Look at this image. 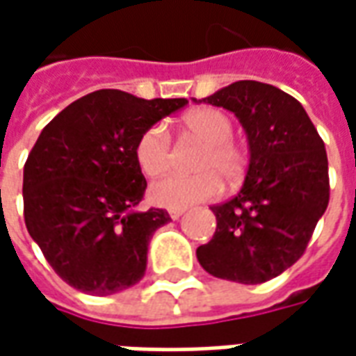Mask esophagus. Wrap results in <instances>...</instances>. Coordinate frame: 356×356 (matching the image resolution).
I'll use <instances>...</instances> for the list:
<instances>
[{"instance_id":"34e87169","label":"esophagus","mask_w":356,"mask_h":356,"mask_svg":"<svg viewBox=\"0 0 356 356\" xmlns=\"http://www.w3.org/2000/svg\"><path fill=\"white\" fill-rule=\"evenodd\" d=\"M185 213V208L183 209H170V217L171 219H179V217Z\"/></svg>"}]
</instances>
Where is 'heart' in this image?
<instances>
[{
    "mask_svg": "<svg viewBox=\"0 0 356 356\" xmlns=\"http://www.w3.org/2000/svg\"><path fill=\"white\" fill-rule=\"evenodd\" d=\"M185 129L206 147L196 160V175H168L150 186V200L156 206L183 209L198 202L216 200L223 193V179L236 185L248 171L250 154L244 145L232 139L234 124L219 108H198L183 120ZM135 162L147 177H158L171 163V135L165 125L152 124L135 143Z\"/></svg>",
    "mask_w": 356,
    "mask_h": 356,
    "instance_id": "1",
    "label": "heart"
}]
</instances>
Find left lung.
<instances>
[{"label": "left lung", "mask_w": 356, "mask_h": 356, "mask_svg": "<svg viewBox=\"0 0 356 356\" xmlns=\"http://www.w3.org/2000/svg\"><path fill=\"white\" fill-rule=\"evenodd\" d=\"M234 112L250 143L244 186L211 206L213 238L196 250L209 275L261 284L305 254L330 200L328 156L305 108L291 95L254 80L202 99Z\"/></svg>", "instance_id": "1"}]
</instances>
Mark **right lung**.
I'll use <instances>...</instances> for the list:
<instances>
[{
	"label": "right lung",
	"instance_id": "add662e5",
	"mask_svg": "<svg viewBox=\"0 0 356 356\" xmlns=\"http://www.w3.org/2000/svg\"><path fill=\"white\" fill-rule=\"evenodd\" d=\"M186 102L101 89L40 133L24 163V223L72 288L110 296L143 278L148 240L171 217L160 208L135 211L147 181L133 150L140 133Z\"/></svg>",
	"mask_w": 356,
	"mask_h": 356
}]
</instances>
